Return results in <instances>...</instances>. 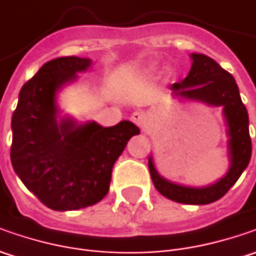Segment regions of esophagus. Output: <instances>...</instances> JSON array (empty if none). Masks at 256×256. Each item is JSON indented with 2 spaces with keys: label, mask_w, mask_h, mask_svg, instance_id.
Listing matches in <instances>:
<instances>
[{
  "label": "esophagus",
  "mask_w": 256,
  "mask_h": 256,
  "mask_svg": "<svg viewBox=\"0 0 256 256\" xmlns=\"http://www.w3.org/2000/svg\"><path fill=\"white\" fill-rule=\"evenodd\" d=\"M146 118H148L146 112H145V111H141V110L135 111V112L131 115V121L136 124L138 126H144L145 122H146Z\"/></svg>",
  "instance_id": "34e87169"
}]
</instances>
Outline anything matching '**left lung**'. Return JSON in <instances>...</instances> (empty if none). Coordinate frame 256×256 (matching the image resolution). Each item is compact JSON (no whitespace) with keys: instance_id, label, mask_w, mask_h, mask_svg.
Segmentation results:
<instances>
[{"instance_id":"8db88e82","label":"left lung","mask_w":256,"mask_h":256,"mask_svg":"<svg viewBox=\"0 0 256 256\" xmlns=\"http://www.w3.org/2000/svg\"><path fill=\"white\" fill-rule=\"evenodd\" d=\"M191 60L190 74L181 82L171 85V90L174 95L181 98L202 101L214 106H224V116L226 120L230 135V170L225 176L210 186L192 188L162 178L155 170L152 158L148 160V168L155 188L168 200L180 204L205 205L218 201L238 181L251 160L252 144L248 128V111L242 104L240 90L234 76L206 55L191 54Z\"/></svg>"}]
</instances>
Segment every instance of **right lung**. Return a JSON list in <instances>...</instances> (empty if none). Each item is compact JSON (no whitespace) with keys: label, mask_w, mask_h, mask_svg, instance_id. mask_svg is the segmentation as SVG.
I'll list each match as a JSON object with an SVG mask.
<instances>
[{"label":"right lung","mask_w":256,"mask_h":256,"mask_svg":"<svg viewBox=\"0 0 256 256\" xmlns=\"http://www.w3.org/2000/svg\"><path fill=\"white\" fill-rule=\"evenodd\" d=\"M90 58L61 56L48 61L20 91L12 114L11 162L25 186L54 211H74L108 194L112 166L140 128L121 121L104 128L96 122L56 121L55 96L62 85L86 71Z\"/></svg>","instance_id":"obj_1"}]
</instances>
